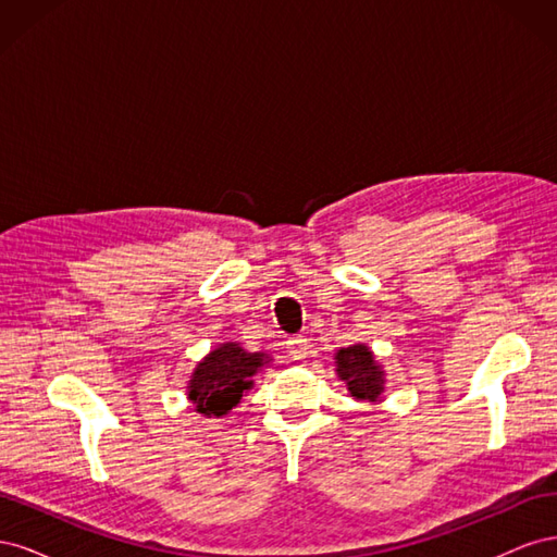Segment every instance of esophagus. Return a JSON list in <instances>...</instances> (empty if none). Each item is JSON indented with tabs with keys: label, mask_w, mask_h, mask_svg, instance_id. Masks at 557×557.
<instances>
[{
	"label": "esophagus",
	"mask_w": 557,
	"mask_h": 557,
	"mask_svg": "<svg viewBox=\"0 0 557 557\" xmlns=\"http://www.w3.org/2000/svg\"><path fill=\"white\" fill-rule=\"evenodd\" d=\"M309 339L307 336H290L288 339V356L293 360H305L309 356Z\"/></svg>",
	"instance_id": "obj_1"
}]
</instances>
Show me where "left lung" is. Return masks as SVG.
Listing matches in <instances>:
<instances>
[{
  "mask_svg": "<svg viewBox=\"0 0 557 557\" xmlns=\"http://www.w3.org/2000/svg\"><path fill=\"white\" fill-rule=\"evenodd\" d=\"M336 374L346 381L350 397L364 401H381L385 372L374 360V352L364 344L336 350Z\"/></svg>",
  "mask_w": 557,
  "mask_h": 557,
  "instance_id": "left-lung-1",
  "label": "left lung"
}]
</instances>
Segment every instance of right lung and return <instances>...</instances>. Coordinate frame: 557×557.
I'll use <instances>...</instances> for the list:
<instances>
[{"mask_svg": "<svg viewBox=\"0 0 557 557\" xmlns=\"http://www.w3.org/2000/svg\"><path fill=\"white\" fill-rule=\"evenodd\" d=\"M267 362V352H248L234 342L213 348L195 367L188 383V399L195 404V411L207 418H221L232 411Z\"/></svg>", "mask_w": 557, "mask_h": 557, "instance_id": "obj_1", "label": "right lung"}]
</instances>
